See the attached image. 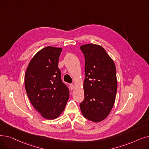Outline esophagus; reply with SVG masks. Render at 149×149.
Listing matches in <instances>:
<instances>
[{"instance_id":"esophagus-1","label":"esophagus","mask_w":149,"mask_h":149,"mask_svg":"<svg viewBox=\"0 0 149 149\" xmlns=\"http://www.w3.org/2000/svg\"><path fill=\"white\" fill-rule=\"evenodd\" d=\"M70 89H71V90H73L75 88V86L73 84H70Z\"/></svg>"}]
</instances>
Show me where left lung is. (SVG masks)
Masks as SVG:
<instances>
[{
  "instance_id": "8db88e82",
  "label": "left lung",
  "mask_w": 149,
  "mask_h": 149,
  "mask_svg": "<svg viewBox=\"0 0 149 149\" xmlns=\"http://www.w3.org/2000/svg\"><path fill=\"white\" fill-rule=\"evenodd\" d=\"M85 58L84 100L80 104L84 117L93 122L104 120L114 105L117 91L116 68L102 46H80Z\"/></svg>"
}]
</instances>
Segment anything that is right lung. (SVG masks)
<instances>
[{
  "instance_id": "right-lung-1",
  "label": "right lung",
  "mask_w": 149,
  "mask_h": 149,
  "mask_svg": "<svg viewBox=\"0 0 149 149\" xmlns=\"http://www.w3.org/2000/svg\"><path fill=\"white\" fill-rule=\"evenodd\" d=\"M62 48L47 46L31 60L25 75V86L31 104L47 120L56 119L63 112L69 97L62 82L58 59Z\"/></svg>"
}]
</instances>
